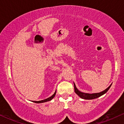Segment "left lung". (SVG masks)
Returning <instances> with one entry per match:
<instances>
[{"label": "left lung", "instance_id": "left-lung-1", "mask_svg": "<svg viewBox=\"0 0 124 124\" xmlns=\"http://www.w3.org/2000/svg\"><path fill=\"white\" fill-rule=\"evenodd\" d=\"M111 85L112 84L107 88V89L105 90L101 91V93H94V94H88V93H84L81 92V91H79L77 89V87H76V85L75 84H74V91H75V93L80 98L84 99H95V98L99 97V96H101V95H103V94H104L105 93H106L108 91V90L109 89V88L111 86Z\"/></svg>", "mask_w": 124, "mask_h": 124}]
</instances>
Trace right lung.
Listing matches in <instances>:
<instances>
[{
  "label": "right lung",
  "mask_w": 124,
  "mask_h": 124,
  "mask_svg": "<svg viewBox=\"0 0 124 124\" xmlns=\"http://www.w3.org/2000/svg\"><path fill=\"white\" fill-rule=\"evenodd\" d=\"M55 94H56V91L51 96H50V97L47 98V99H44V100H42V101H34L33 102L36 103H44V102H46V101H51V100H52V99H53V98H54V96H55Z\"/></svg>",
  "instance_id": "obj_1"
}]
</instances>
